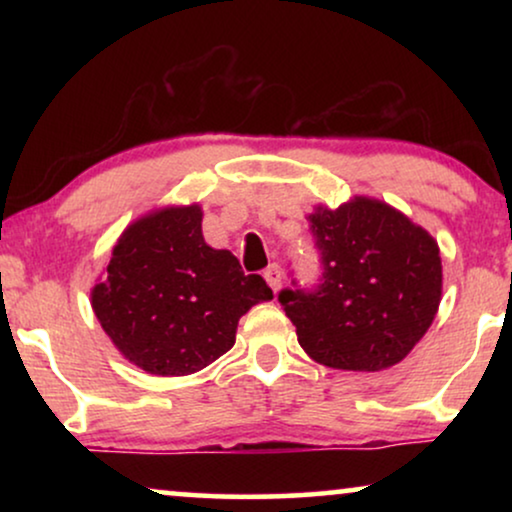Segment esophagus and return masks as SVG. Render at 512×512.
Here are the masks:
<instances>
[{"instance_id": "esophagus-1", "label": "esophagus", "mask_w": 512, "mask_h": 512, "mask_svg": "<svg viewBox=\"0 0 512 512\" xmlns=\"http://www.w3.org/2000/svg\"><path fill=\"white\" fill-rule=\"evenodd\" d=\"M263 277H265V282L272 286V291H275V293L282 289V268H279L277 263L268 265V268L263 270Z\"/></svg>"}]
</instances>
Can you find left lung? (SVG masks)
<instances>
[{"mask_svg":"<svg viewBox=\"0 0 512 512\" xmlns=\"http://www.w3.org/2000/svg\"><path fill=\"white\" fill-rule=\"evenodd\" d=\"M319 251L317 289L279 291L300 347L338 370L396 366L429 331L443 291L438 242L373 198L307 216Z\"/></svg>","mask_w":512,"mask_h":512,"instance_id":"left-lung-1","label":"left lung"}]
</instances>
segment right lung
<instances>
[{"mask_svg": "<svg viewBox=\"0 0 512 512\" xmlns=\"http://www.w3.org/2000/svg\"><path fill=\"white\" fill-rule=\"evenodd\" d=\"M93 310L130 363L151 375L198 373L235 345L237 321L272 300L261 275H244L202 237L198 205L165 207L118 237Z\"/></svg>", "mask_w": 512, "mask_h": 512, "instance_id": "obj_1", "label": "right lung"}]
</instances>
